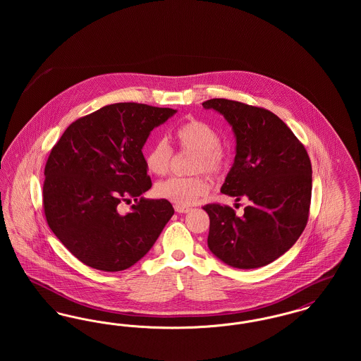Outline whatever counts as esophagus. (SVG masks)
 I'll use <instances>...</instances> for the list:
<instances>
[{
  "mask_svg": "<svg viewBox=\"0 0 361 361\" xmlns=\"http://www.w3.org/2000/svg\"><path fill=\"white\" fill-rule=\"evenodd\" d=\"M174 209H176V212H178V214H187V212L190 211L188 207L183 206H174Z\"/></svg>",
  "mask_w": 361,
  "mask_h": 361,
  "instance_id": "1",
  "label": "esophagus"
}]
</instances>
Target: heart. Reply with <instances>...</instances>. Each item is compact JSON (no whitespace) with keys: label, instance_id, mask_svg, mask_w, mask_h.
I'll return each instance as SVG.
<instances>
[{"label":"heart","instance_id":"1","mask_svg":"<svg viewBox=\"0 0 361 361\" xmlns=\"http://www.w3.org/2000/svg\"><path fill=\"white\" fill-rule=\"evenodd\" d=\"M176 137L183 150L195 153L197 158L193 164V173L206 172L211 176H221L226 168V158L221 150L222 140L218 131L204 121H192L183 124ZM149 172L164 176L169 172L173 162V150L168 140L154 142L145 157ZM155 195L169 200L176 206L196 204L208 195L209 184L204 177H171L155 185Z\"/></svg>","mask_w":361,"mask_h":361}]
</instances>
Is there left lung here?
<instances>
[{
    "label": "left lung",
    "mask_w": 361,
    "mask_h": 361,
    "mask_svg": "<svg viewBox=\"0 0 361 361\" xmlns=\"http://www.w3.org/2000/svg\"><path fill=\"white\" fill-rule=\"evenodd\" d=\"M235 137V158L221 192L250 200L243 215L207 204L208 249L238 269L265 267L288 252L309 219L312 171L305 146L275 114L247 104L211 99Z\"/></svg>",
    "instance_id": "1"
}]
</instances>
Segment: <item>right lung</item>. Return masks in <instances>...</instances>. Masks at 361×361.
Returning a JSON list of instances; mask_svg holds the SVG:
<instances>
[{
  "mask_svg": "<svg viewBox=\"0 0 361 361\" xmlns=\"http://www.w3.org/2000/svg\"><path fill=\"white\" fill-rule=\"evenodd\" d=\"M177 111L118 103L71 123L44 168L43 206L52 233L87 267L119 272L154 245L174 214L152 188L142 149L150 133ZM136 202L121 214L123 201Z\"/></svg>",
  "mask_w": 361,
  "mask_h": 361,
  "instance_id": "obj_1",
  "label": "right lung"
}]
</instances>
